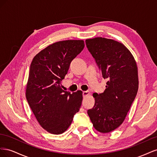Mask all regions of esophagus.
<instances>
[{"label":"esophagus","instance_id":"34e87169","mask_svg":"<svg viewBox=\"0 0 157 157\" xmlns=\"http://www.w3.org/2000/svg\"><path fill=\"white\" fill-rule=\"evenodd\" d=\"M89 94H90V92L88 91H83L82 92V96L84 97H85V96H88V95H89Z\"/></svg>","mask_w":157,"mask_h":157}]
</instances>
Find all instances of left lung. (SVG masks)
I'll list each match as a JSON object with an SVG mask.
<instances>
[{"instance_id": "left-lung-1", "label": "left lung", "mask_w": 157, "mask_h": 157, "mask_svg": "<svg viewBox=\"0 0 157 157\" xmlns=\"http://www.w3.org/2000/svg\"><path fill=\"white\" fill-rule=\"evenodd\" d=\"M103 78L105 90L93 94L95 103L87 113L95 129L101 133L115 130L124 121L138 90L136 62L121 42L96 37L85 41Z\"/></svg>"}]
</instances>
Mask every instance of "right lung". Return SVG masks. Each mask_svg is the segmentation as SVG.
Returning a JSON list of instances; mask_svg holds the SVG:
<instances>
[{
	"instance_id": "add662e5",
	"label": "right lung",
	"mask_w": 157,
	"mask_h": 157,
	"mask_svg": "<svg viewBox=\"0 0 157 157\" xmlns=\"http://www.w3.org/2000/svg\"><path fill=\"white\" fill-rule=\"evenodd\" d=\"M84 47L83 40L57 42L37 54L31 63L27 100L40 125L51 134L67 130L81 106L82 92L64 91L61 81Z\"/></svg>"
}]
</instances>
